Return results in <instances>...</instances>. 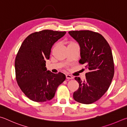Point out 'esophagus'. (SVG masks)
<instances>
[{
  "mask_svg": "<svg viewBox=\"0 0 127 127\" xmlns=\"http://www.w3.org/2000/svg\"><path fill=\"white\" fill-rule=\"evenodd\" d=\"M66 79H73V77L71 76V75H68V74L66 75Z\"/></svg>",
  "mask_w": 127,
  "mask_h": 127,
  "instance_id": "34e87169",
  "label": "esophagus"
}]
</instances>
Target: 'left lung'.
<instances>
[{
  "mask_svg": "<svg viewBox=\"0 0 127 127\" xmlns=\"http://www.w3.org/2000/svg\"><path fill=\"white\" fill-rule=\"evenodd\" d=\"M68 33L79 44V63L89 70L84 81L79 77H75L79 88L74 93L73 97L79 103L92 104L105 94L112 83L114 74L112 50L98 33L85 30L70 31Z\"/></svg>",
  "mask_w": 127,
  "mask_h": 127,
  "instance_id": "obj_1",
  "label": "left lung"
}]
</instances>
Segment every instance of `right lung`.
Wrapping results in <instances>:
<instances>
[{"mask_svg": "<svg viewBox=\"0 0 127 127\" xmlns=\"http://www.w3.org/2000/svg\"><path fill=\"white\" fill-rule=\"evenodd\" d=\"M66 33L43 30L32 33L19 48L15 60L17 82L24 94L33 101L50 100L66 79L63 73L54 74L46 67L52 46Z\"/></svg>", "mask_w": 127, "mask_h": 127, "instance_id": "obj_1", "label": "right lung"}]
</instances>
